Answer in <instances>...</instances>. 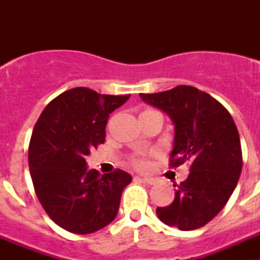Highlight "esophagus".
I'll return each instance as SVG.
<instances>
[{
  "instance_id": "obj_1",
  "label": "esophagus",
  "mask_w": 260,
  "mask_h": 260,
  "mask_svg": "<svg viewBox=\"0 0 260 260\" xmlns=\"http://www.w3.org/2000/svg\"><path fill=\"white\" fill-rule=\"evenodd\" d=\"M138 178H139L142 182L147 183V185H155L156 183L155 178H150V177H138Z\"/></svg>"
}]
</instances>
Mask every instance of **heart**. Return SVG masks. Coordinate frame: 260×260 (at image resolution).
I'll return each instance as SVG.
<instances>
[{
  "label": "heart",
  "mask_w": 260,
  "mask_h": 260,
  "mask_svg": "<svg viewBox=\"0 0 260 260\" xmlns=\"http://www.w3.org/2000/svg\"><path fill=\"white\" fill-rule=\"evenodd\" d=\"M146 112H151V109L144 110L143 113H146ZM133 164H134L137 168H139V169H143V168H146L147 162L143 157H135L134 160H133Z\"/></svg>",
  "instance_id": "obj_1"
}]
</instances>
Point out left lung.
Returning <instances> with one entry per match:
<instances>
[{
  "label": "left lung",
  "mask_w": 260,
  "mask_h": 260,
  "mask_svg": "<svg viewBox=\"0 0 260 260\" xmlns=\"http://www.w3.org/2000/svg\"><path fill=\"white\" fill-rule=\"evenodd\" d=\"M141 98L173 122L169 165H190L189 177L177 186L174 201L156 208V215L181 231L201 228L224 208L237 186L242 171L237 126L216 99L195 87L178 86L164 92L141 93Z\"/></svg>",
  "instance_id": "left-lung-1"
}]
</instances>
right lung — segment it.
Masks as SVG:
<instances>
[{
	"label": "right lung",
	"instance_id": "right-lung-1",
	"mask_svg": "<svg viewBox=\"0 0 260 260\" xmlns=\"http://www.w3.org/2000/svg\"><path fill=\"white\" fill-rule=\"evenodd\" d=\"M130 95H100L77 87L53 99L39 117L28 147V165L39 202L58 226L88 234L117 216L132 176L117 169L100 174L86 156L105 142L112 112Z\"/></svg>",
	"mask_w": 260,
	"mask_h": 260
}]
</instances>
